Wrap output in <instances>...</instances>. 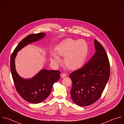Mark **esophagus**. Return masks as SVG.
<instances>
[{"instance_id":"1","label":"esophagus","mask_w":124,"mask_h":124,"mask_svg":"<svg viewBox=\"0 0 124 124\" xmlns=\"http://www.w3.org/2000/svg\"><path fill=\"white\" fill-rule=\"evenodd\" d=\"M61 77L62 78H65V77H66V75L65 74L63 73V74H62L61 75Z\"/></svg>"}]
</instances>
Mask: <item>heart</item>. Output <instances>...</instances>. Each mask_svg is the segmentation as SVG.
<instances>
[{
  "label": "heart",
  "mask_w": 124,
  "mask_h": 124,
  "mask_svg": "<svg viewBox=\"0 0 124 124\" xmlns=\"http://www.w3.org/2000/svg\"><path fill=\"white\" fill-rule=\"evenodd\" d=\"M55 51L59 55L64 57V63L69 69L76 70L84 64L88 54V46L83 40H74L69 38L57 45ZM57 54L52 53L50 57L51 62L55 66L61 61Z\"/></svg>",
  "instance_id": "obj_1"
}]
</instances>
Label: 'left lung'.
<instances>
[{"label":"left lung","mask_w":124,"mask_h":124,"mask_svg":"<svg viewBox=\"0 0 124 124\" xmlns=\"http://www.w3.org/2000/svg\"><path fill=\"white\" fill-rule=\"evenodd\" d=\"M95 54L84 66L69 75L72 80L70 96L80 107L95 102L101 96L110 76V65L104 47L94 40Z\"/></svg>","instance_id":"1"}]
</instances>
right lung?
<instances>
[{"instance_id": "obj_1", "label": "right lung", "mask_w": 124, "mask_h": 124, "mask_svg": "<svg viewBox=\"0 0 124 124\" xmlns=\"http://www.w3.org/2000/svg\"><path fill=\"white\" fill-rule=\"evenodd\" d=\"M46 36V33L30 34L17 45L11 57L10 69L16 90L26 101L38 103L44 101L50 95L53 85L60 77L59 70L42 69L33 77L24 78L17 74L15 66V58L19 52L24 47L34 42L41 40Z\"/></svg>"}]
</instances>
